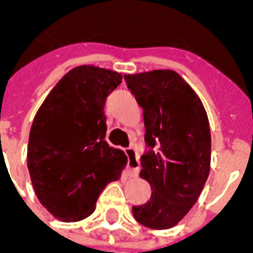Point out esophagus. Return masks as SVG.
Instances as JSON below:
<instances>
[{"instance_id":"34e87169","label":"esophagus","mask_w":253,"mask_h":253,"mask_svg":"<svg viewBox=\"0 0 253 253\" xmlns=\"http://www.w3.org/2000/svg\"><path fill=\"white\" fill-rule=\"evenodd\" d=\"M125 153L127 156V173L128 176L134 177L139 172V157H138L137 150L134 148H126Z\"/></svg>"}]
</instances>
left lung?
Masks as SVG:
<instances>
[{
	"instance_id": "obj_1",
	"label": "left lung",
	"mask_w": 253,
	"mask_h": 253,
	"mask_svg": "<svg viewBox=\"0 0 253 253\" xmlns=\"http://www.w3.org/2000/svg\"><path fill=\"white\" fill-rule=\"evenodd\" d=\"M125 81L143 110L145 143L141 177L152 196L132 206L138 222L150 229L175 226L201 195L211 159L210 126L203 104L173 70L126 74Z\"/></svg>"
}]
</instances>
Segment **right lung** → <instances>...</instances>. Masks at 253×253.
I'll return each instance as SVG.
<instances>
[{"instance_id": "obj_1", "label": "right lung", "mask_w": 253, "mask_h": 253, "mask_svg": "<svg viewBox=\"0 0 253 253\" xmlns=\"http://www.w3.org/2000/svg\"><path fill=\"white\" fill-rule=\"evenodd\" d=\"M122 74L78 66L63 76L38 111L28 141V170L35 194L65 222L89 217L97 198L126 165L105 141L107 96Z\"/></svg>"}]
</instances>
